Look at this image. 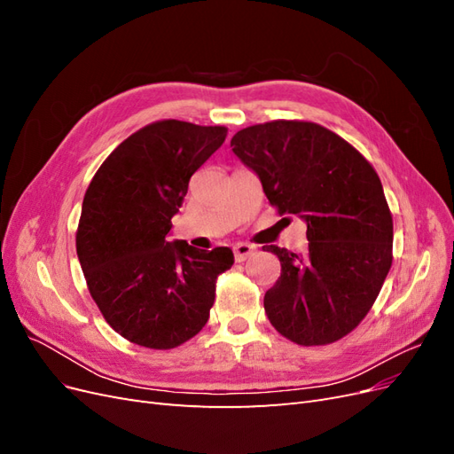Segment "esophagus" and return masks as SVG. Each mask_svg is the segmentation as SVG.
<instances>
[{
    "mask_svg": "<svg viewBox=\"0 0 454 454\" xmlns=\"http://www.w3.org/2000/svg\"><path fill=\"white\" fill-rule=\"evenodd\" d=\"M232 252H235V259L239 261V263H242V261H246V259H248L250 255H254L255 248H254L252 244L240 242V244H237V246H235V248H232Z\"/></svg>",
    "mask_w": 454,
    "mask_h": 454,
    "instance_id": "34e87169",
    "label": "esophagus"
}]
</instances>
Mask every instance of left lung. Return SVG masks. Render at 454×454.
Listing matches in <instances>:
<instances>
[{"label":"left lung","instance_id":"8db88e82","mask_svg":"<svg viewBox=\"0 0 454 454\" xmlns=\"http://www.w3.org/2000/svg\"><path fill=\"white\" fill-rule=\"evenodd\" d=\"M278 214L307 223L309 250L267 246L282 265L265 294L270 324L297 345H327L358 325L392 265V214L373 167L335 132L272 121L231 140Z\"/></svg>","mask_w":454,"mask_h":454}]
</instances>
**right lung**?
Listing matches in <instances>:
<instances>
[{"mask_svg": "<svg viewBox=\"0 0 454 454\" xmlns=\"http://www.w3.org/2000/svg\"><path fill=\"white\" fill-rule=\"evenodd\" d=\"M225 127L157 121L117 145L81 208L77 257L92 299L115 332L168 350L208 322L215 280L235 263L225 246L170 240L189 180L225 142Z\"/></svg>", "mask_w": 454, "mask_h": 454, "instance_id": "add662e5", "label": "right lung"}]
</instances>
